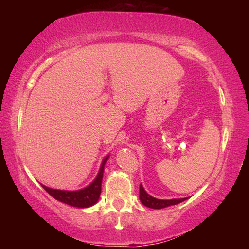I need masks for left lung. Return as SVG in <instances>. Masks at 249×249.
Segmentation results:
<instances>
[{"mask_svg": "<svg viewBox=\"0 0 249 249\" xmlns=\"http://www.w3.org/2000/svg\"><path fill=\"white\" fill-rule=\"evenodd\" d=\"M140 200L142 204L147 208L150 209H163L170 205L179 204L184 200H187V197H182V199H171V200H161V199H156V197L149 196L148 193L145 191V189L142 185H140Z\"/></svg>", "mask_w": 249, "mask_h": 249, "instance_id": "1", "label": "left lung"}]
</instances>
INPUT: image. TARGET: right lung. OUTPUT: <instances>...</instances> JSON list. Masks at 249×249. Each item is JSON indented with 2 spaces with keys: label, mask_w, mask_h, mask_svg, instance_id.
<instances>
[{
  "label": "right lung",
  "mask_w": 249,
  "mask_h": 249,
  "mask_svg": "<svg viewBox=\"0 0 249 249\" xmlns=\"http://www.w3.org/2000/svg\"><path fill=\"white\" fill-rule=\"evenodd\" d=\"M108 157L109 155H107V157L102 160V163H101L98 176H96L95 179L92 181L89 185H87L86 188L80 189V190H75V191H68V190H58V189L48 188L44 184H41V187H43L53 197L62 202V203H66L79 209L90 208V206L94 205L96 202L99 201V197L101 195V185H102L104 167Z\"/></svg>",
  "instance_id": "obj_1"
}]
</instances>
